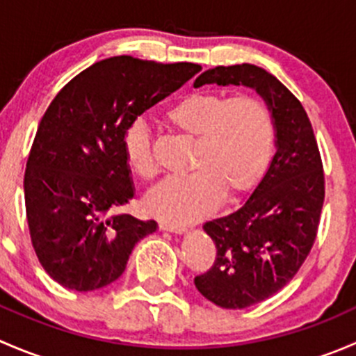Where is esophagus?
I'll return each instance as SVG.
<instances>
[{"label":"esophagus","instance_id":"obj_1","mask_svg":"<svg viewBox=\"0 0 356 356\" xmlns=\"http://www.w3.org/2000/svg\"><path fill=\"white\" fill-rule=\"evenodd\" d=\"M158 227H160L161 231L175 232V234H182V232H186V231H188V229H186V225L170 224V222H160V225H158Z\"/></svg>","mask_w":356,"mask_h":356}]
</instances>
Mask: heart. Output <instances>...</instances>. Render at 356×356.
I'll return each mask as SVG.
<instances>
[{
	"mask_svg": "<svg viewBox=\"0 0 356 356\" xmlns=\"http://www.w3.org/2000/svg\"><path fill=\"white\" fill-rule=\"evenodd\" d=\"M179 134L196 139L193 170L168 179L146 200L152 215L177 225L208 217L222 198L251 195L267 175L275 153L277 125L274 111L254 95L198 91L177 99L163 115ZM124 155L134 174L153 181L158 174L152 139L141 124L124 136Z\"/></svg>",
	"mask_w": 356,
	"mask_h": 356,
	"instance_id": "b5f03b06",
	"label": "heart"
}]
</instances>
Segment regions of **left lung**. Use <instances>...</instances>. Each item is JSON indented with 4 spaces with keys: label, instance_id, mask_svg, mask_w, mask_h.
Returning a JSON list of instances; mask_svg holds the SVG:
<instances>
[{
    "label": "left lung",
    "instance_id": "obj_1",
    "mask_svg": "<svg viewBox=\"0 0 356 356\" xmlns=\"http://www.w3.org/2000/svg\"><path fill=\"white\" fill-rule=\"evenodd\" d=\"M203 84L257 89L277 125V152L261 184L234 213L203 225L217 257L195 286L218 307L246 308L284 288L310 254L325 196L324 167L303 105L267 70L215 67L196 79V88Z\"/></svg>",
    "mask_w": 356,
    "mask_h": 356
}]
</instances>
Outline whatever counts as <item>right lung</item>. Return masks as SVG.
Returning <instances> with one entry per match:
<instances>
[{
  "instance_id": "add662e5",
  "label": "right lung",
  "mask_w": 356,
  "mask_h": 356,
  "mask_svg": "<svg viewBox=\"0 0 356 356\" xmlns=\"http://www.w3.org/2000/svg\"><path fill=\"white\" fill-rule=\"evenodd\" d=\"M200 70L113 56L75 75L49 103L25 165V211L39 264L63 288L117 281L136 243L156 231L155 220L117 213L134 198L124 136Z\"/></svg>"
}]
</instances>
